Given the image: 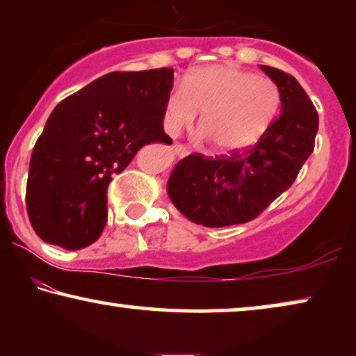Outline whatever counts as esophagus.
Instances as JSON below:
<instances>
[{
    "label": "esophagus",
    "instance_id": "obj_1",
    "mask_svg": "<svg viewBox=\"0 0 356 356\" xmlns=\"http://www.w3.org/2000/svg\"><path fill=\"white\" fill-rule=\"evenodd\" d=\"M173 152L177 154V155H179V157H184V155L189 154V149L184 144L177 143V144H173Z\"/></svg>",
    "mask_w": 356,
    "mask_h": 356
}]
</instances>
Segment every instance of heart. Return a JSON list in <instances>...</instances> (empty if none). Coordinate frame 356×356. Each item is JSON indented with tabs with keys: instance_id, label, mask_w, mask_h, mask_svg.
Instances as JSON below:
<instances>
[{
	"instance_id": "b5f03b06",
	"label": "heart",
	"mask_w": 356,
	"mask_h": 356,
	"mask_svg": "<svg viewBox=\"0 0 356 356\" xmlns=\"http://www.w3.org/2000/svg\"><path fill=\"white\" fill-rule=\"evenodd\" d=\"M280 92L274 81L233 65L194 70L170 92L163 129L178 136L201 115L199 131L212 150L232 154L257 143L274 123Z\"/></svg>"
}]
</instances>
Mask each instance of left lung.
Masks as SVG:
<instances>
[{
    "label": "left lung",
    "mask_w": 356,
    "mask_h": 356,
    "mask_svg": "<svg viewBox=\"0 0 356 356\" xmlns=\"http://www.w3.org/2000/svg\"><path fill=\"white\" fill-rule=\"evenodd\" d=\"M280 92L282 113L254 145L228 155L191 154L168 179V196L183 216L204 227L246 223L264 212L298 177L314 150L319 116L291 74L261 65Z\"/></svg>",
    "instance_id": "8db88e82"
}]
</instances>
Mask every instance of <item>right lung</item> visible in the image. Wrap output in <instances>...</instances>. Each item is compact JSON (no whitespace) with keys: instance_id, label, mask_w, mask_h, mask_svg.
<instances>
[{"instance_id":"1","label":"right lung","mask_w":356,"mask_h":356,"mask_svg":"<svg viewBox=\"0 0 356 356\" xmlns=\"http://www.w3.org/2000/svg\"><path fill=\"white\" fill-rule=\"evenodd\" d=\"M172 89V67L115 71L55 106L33 147L26 193L29 220L43 241L81 250L100 236L113 175L144 145L172 144L163 131Z\"/></svg>"}]
</instances>
